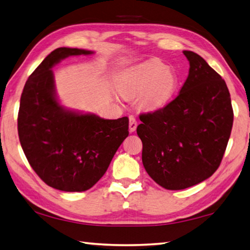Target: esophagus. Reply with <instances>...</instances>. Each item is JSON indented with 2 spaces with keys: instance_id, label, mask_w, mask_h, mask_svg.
Segmentation results:
<instances>
[{
  "instance_id": "obj_1",
  "label": "esophagus",
  "mask_w": 250,
  "mask_h": 250,
  "mask_svg": "<svg viewBox=\"0 0 250 250\" xmlns=\"http://www.w3.org/2000/svg\"><path fill=\"white\" fill-rule=\"evenodd\" d=\"M137 128V121L135 119V116H129V131L134 132Z\"/></svg>"
}]
</instances>
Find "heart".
Returning <instances> with one entry per match:
<instances>
[{"mask_svg": "<svg viewBox=\"0 0 250 250\" xmlns=\"http://www.w3.org/2000/svg\"><path fill=\"white\" fill-rule=\"evenodd\" d=\"M178 85L179 76L174 69L166 67L159 59H151L122 76L118 88L126 98L140 95L142 108L152 111L169 103Z\"/></svg>", "mask_w": 250, "mask_h": 250, "instance_id": "1", "label": "heart"}]
</instances>
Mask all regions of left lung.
Returning a JSON list of instances; mask_svg holds the SVG:
<instances>
[{"label":"left lung","mask_w":250,"mask_h":250,"mask_svg":"<svg viewBox=\"0 0 250 250\" xmlns=\"http://www.w3.org/2000/svg\"><path fill=\"white\" fill-rule=\"evenodd\" d=\"M189 75L176 98L164 108L140 114L137 134L142 164L167 190L195 186L215 172L222 161L233 125L227 84L200 55L183 50Z\"/></svg>","instance_id":"obj_1"}]
</instances>
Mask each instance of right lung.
<instances>
[{"mask_svg": "<svg viewBox=\"0 0 250 250\" xmlns=\"http://www.w3.org/2000/svg\"><path fill=\"white\" fill-rule=\"evenodd\" d=\"M91 54L80 48L53 50L29 76L20 98L18 135L24 155L41 179L60 191L90 189L128 136L126 116L104 120L58 103L50 69L69 56Z\"/></svg>", "mask_w": 250, "mask_h": 250, "instance_id": "1", "label": "right lung"}]
</instances>
